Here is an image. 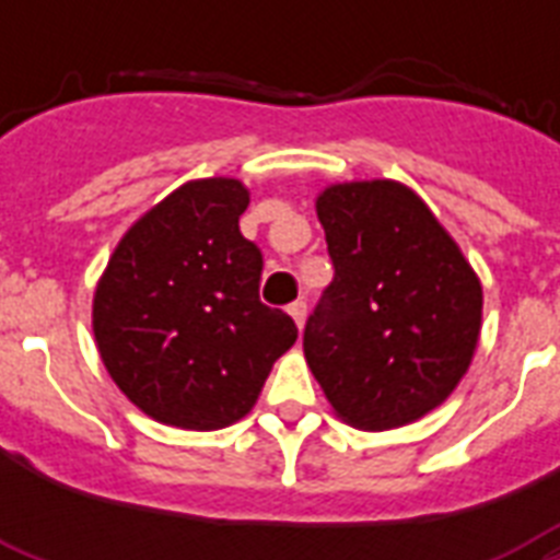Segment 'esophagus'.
<instances>
[{"label": "esophagus", "mask_w": 560, "mask_h": 560, "mask_svg": "<svg viewBox=\"0 0 560 560\" xmlns=\"http://www.w3.org/2000/svg\"><path fill=\"white\" fill-rule=\"evenodd\" d=\"M288 314L293 316V323H296L299 331H302V328H305V319H307V302H305V299H296V302H290Z\"/></svg>", "instance_id": "1"}]
</instances>
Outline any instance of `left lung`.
<instances>
[{"label":"left lung","mask_w":560,"mask_h":560,"mask_svg":"<svg viewBox=\"0 0 560 560\" xmlns=\"http://www.w3.org/2000/svg\"><path fill=\"white\" fill-rule=\"evenodd\" d=\"M334 281L305 325V360L334 412L360 430L404 427L468 372L482 284L447 229L395 179L316 197Z\"/></svg>","instance_id":"obj_1"}]
</instances>
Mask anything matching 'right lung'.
<instances>
[{"label":"right lung","mask_w":560,"mask_h":560,"mask_svg":"<svg viewBox=\"0 0 560 560\" xmlns=\"http://www.w3.org/2000/svg\"><path fill=\"white\" fill-rule=\"evenodd\" d=\"M246 206L237 179H191L127 229L95 288L101 360L160 424H235L296 342V323L258 299L261 249L237 226Z\"/></svg>","instance_id":"add662e5"}]
</instances>
